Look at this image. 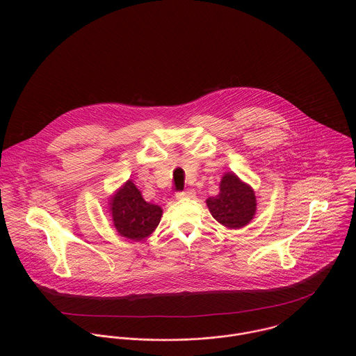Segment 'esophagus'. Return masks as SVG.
Segmentation results:
<instances>
[{"label": "esophagus", "mask_w": 356, "mask_h": 356, "mask_svg": "<svg viewBox=\"0 0 356 356\" xmlns=\"http://www.w3.org/2000/svg\"><path fill=\"white\" fill-rule=\"evenodd\" d=\"M193 197H195V191H194L193 188H187V190L180 191V193L176 194V198H177V200H181V198H193Z\"/></svg>", "instance_id": "1"}]
</instances>
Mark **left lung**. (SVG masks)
<instances>
[{"instance_id":"8db88e82","label":"left lung","mask_w":356,"mask_h":356,"mask_svg":"<svg viewBox=\"0 0 356 356\" xmlns=\"http://www.w3.org/2000/svg\"><path fill=\"white\" fill-rule=\"evenodd\" d=\"M211 216L225 228L246 227L257 214V195L253 188L234 172H227L220 181V193L206 200Z\"/></svg>"}]
</instances>
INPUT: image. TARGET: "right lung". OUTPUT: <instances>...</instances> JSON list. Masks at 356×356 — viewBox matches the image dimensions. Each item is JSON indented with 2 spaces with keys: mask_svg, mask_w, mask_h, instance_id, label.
Instances as JSON below:
<instances>
[{
  "mask_svg": "<svg viewBox=\"0 0 356 356\" xmlns=\"http://www.w3.org/2000/svg\"><path fill=\"white\" fill-rule=\"evenodd\" d=\"M113 224L120 236L142 241L156 229L161 222L162 207L145 201L132 180H127L108 201Z\"/></svg>",
  "mask_w": 356,
  "mask_h": 356,
  "instance_id": "add662e5",
  "label": "right lung"
}]
</instances>
